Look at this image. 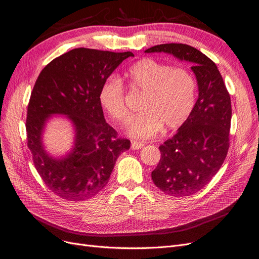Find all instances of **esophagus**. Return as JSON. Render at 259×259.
Masks as SVG:
<instances>
[{
  "mask_svg": "<svg viewBox=\"0 0 259 259\" xmlns=\"http://www.w3.org/2000/svg\"><path fill=\"white\" fill-rule=\"evenodd\" d=\"M143 146H144V144L142 142H139V141H134L131 143V149L132 150H140Z\"/></svg>",
  "mask_w": 259,
  "mask_h": 259,
  "instance_id": "obj_1",
  "label": "esophagus"
}]
</instances>
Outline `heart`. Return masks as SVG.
<instances>
[{
    "instance_id": "obj_1",
    "label": "heart",
    "mask_w": 259,
    "mask_h": 259,
    "mask_svg": "<svg viewBox=\"0 0 259 259\" xmlns=\"http://www.w3.org/2000/svg\"><path fill=\"white\" fill-rule=\"evenodd\" d=\"M132 90L142 94V110L130 123L128 132L136 138H152L164 125L171 130L188 120L195 105L196 81L188 68L143 58L125 71ZM100 103L107 115L118 123L128 122L131 113L125 105L124 88L120 79L108 77L100 90Z\"/></svg>"
}]
</instances>
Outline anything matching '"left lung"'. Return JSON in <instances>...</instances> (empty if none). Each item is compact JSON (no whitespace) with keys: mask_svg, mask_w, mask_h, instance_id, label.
Segmentation results:
<instances>
[{"mask_svg":"<svg viewBox=\"0 0 259 259\" xmlns=\"http://www.w3.org/2000/svg\"><path fill=\"white\" fill-rule=\"evenodd\" d=\"M145 52H165L194 64L191 68L197 79L198 99L188 120L159 146L161 156L152 179L168 195L195 194L210 182L228 154L230 94L216 64L197 49L183 43H166Z\"/></svg>","mask_w":259,"mask_h":259,"instance_id":"obj_1","label":"left lung"}]
</instances>
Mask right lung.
Listing matches in <instances>:
<instances>
[{
  "label": "right lung",
  "mask_w": 259,
  "mask_h": 259,
  "mask_svg": "<svg viewBox=\"0 0 259 259\" xmlns=\"http://www.w3.org/2000/svg\"><path fill=\"white\" fill-rule=\"evenodd\" d=\"M129 56L134 53L73 49L50 62L36 79L27 109V145L36 171L55 195L75 202L98 194L118 156L130 149V140L118 137L105 121L99 99L103 82ZM52 113L69 115L76 127L75 147L64 160L50 158L40 144Z\"/></svg>",
  "instance_id": "add662e5"
}]
</instances>
